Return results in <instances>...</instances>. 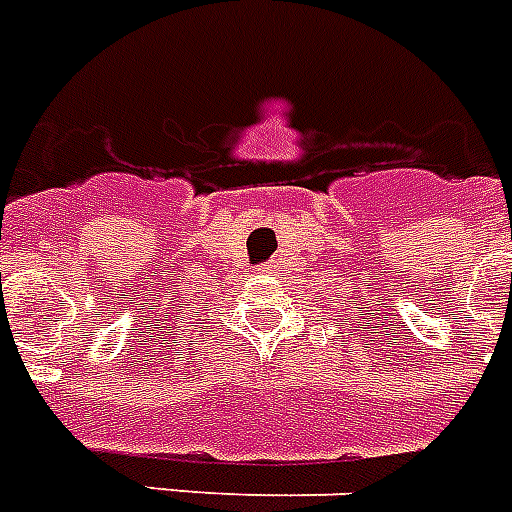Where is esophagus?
<instances>
[{"label":"esophagus","mask_w":512,"mask_h":512,"mask_svg":"<svg viewBox=\"0 0 512 512\" xmlns=\"http://www.w3.org/2000/svg\"><path fill=\"white\" fill-rule=\"evenodd\" d=\"M265 273H270V268H268V270H265Z\"/></svg>","instance_id":"1"}]
</instances>
